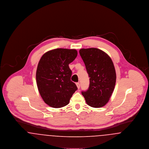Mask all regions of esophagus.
I'll return each instance as SVG.
<instances>
[{
	"mask_svg": "<svg viewBox=\"0 0 149 149\" xmlns=\"http://www.w3.org/2000/svg\"><path fill=\"white\" fill-rule=\"evenodd\" d=\"M76 85H77V87H78V89H80V86L79 83H76Z\"/></svg>",
	"mask_w": 149,
	"mask_h": 149,
	"instance_id": "obj_1",
	"label": "esophagus"
}]
</instances>
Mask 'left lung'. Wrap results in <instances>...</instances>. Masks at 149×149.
I'll use <instances>...</instances> for the list:
<instances>
[{
	"instance_id": "8db88e82",
	"label": "left lung",
	"mask_w": 149,
	"mask_h": 149,
	"mask_svg": "<svg viewBox=\"0 0 149 149\" xmlns=\"http://www.w3.org/2000/svg\"><path fill=\"white\" fill-rule=\"evenodd\" d=\"M79 53L90 78L88 89L81 94L89 106H104L116 84V74L112 60L105 52L97 48L82 49Z\"/></svg>"
}]
</instances>
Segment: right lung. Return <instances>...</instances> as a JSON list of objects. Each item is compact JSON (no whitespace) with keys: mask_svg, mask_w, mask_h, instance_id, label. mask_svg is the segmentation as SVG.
Instances as JSON below:
<instances>
[{"mask_svg":"<svg viewBox=\"0 0 149 149\" xmlns=\"http://www.w3.org/2000/svg\"><path fill=\"white\" fill-rule=\"evenodd\" d=\"M75 49H56L41 57L36 71V82L43 101L53 108L68 105L78 89L71 81L72 71L69 64L77 56Z\"/></svg>","mask_w":149,"mask_h":149,"instance_id":"obj_1","label":"right lung"}]
</instances>
